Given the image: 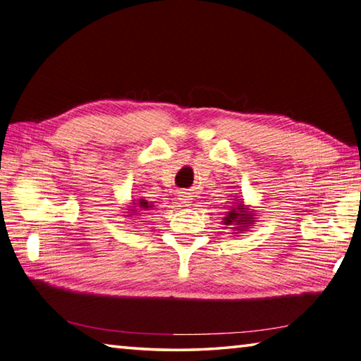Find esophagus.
Returning <instances> with one entry per match:
<instances>
[{"mask_svg": "<svg viewBox=\"0 0 361 361\" xmlns=\"http://www.w3.org/2000/svg\"><path fill=\"white\" fill-rule=\"evenodd\" d=\"M180 200L183 202V203H185V205H189V203H191V202H189V200H191V197H192V195H189V192H181L180 194Z\"/></svg>", "mask_w": 361, "mask_h": 361, "instance_id": "34e87169", "label": "esophagus"}]
</instances>
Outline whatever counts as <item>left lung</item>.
Listing matches in <instances>:
<instances>
[{
  "instance_id": "8db88e82",
  "label": "left lung",
  "mask_w": 361,
  "mask_h": 361,
  "mask_svg": "<svg viewBox=\"0 0 361 361\" xmlns=\"http://www.w3.org/2000/svg\"><path fill=\"white\" fill-rule=\"evenodd\" d=\"M254 213L249 212L245 203H233L231 207V212H227L224 218L226 226H232L233 231H246V228L254 224ZM237 233V232H233Z\"/></svg>"
}]
</instances>
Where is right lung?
<instances>
[{"mask_svg":"<svg viewBox=\"0 0 361 361\" xmlns=\"http://www.w3.org/2000/svg\"><path fill=\"white\" fill-rule=\"evenodd\" d=\"M134 205H135V203H134ZM139 207L143 208V209H149L153 205H149V203H148L145 199H140V200H139ZM130 212H135V208L130 209Z\"/></svg>","mask_w":361,"mask_h":361,"instance_id":"right-lung-1","label":"right lung"}]
</instances>
